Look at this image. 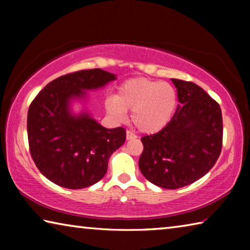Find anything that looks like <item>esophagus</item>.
I'll use <instances>...</instances> for the list:
<instances>
[{"instance_id":"34e87169","label":"esophagus","mask_w":250,"mask_h":250,"mask_svg":"<svg viewBox=\"0 0 250 250\" xmlns=\"http://www.w3.org/2000/svg\"><path fill=\"white\" fill-rule=\"evenodd\" d=\"M132 139H137V135H135L132 131H126V140H132Z\"/></svg>"}]
</instances>
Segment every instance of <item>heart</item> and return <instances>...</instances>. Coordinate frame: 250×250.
Segmentation results:
<instances>
[{"instance_id": "1", "label": "heart", "mask_w": 250, "mask_h": 250, "mask_svg": "<svg viewBox=\"0 0 250 250\" xmlns=\"http://www.w3.org/2000/svg\"><path fill=\"white\" fill-rule=\"evenodd\" d=\"M176 91L170 83L146 78H132L118 87L115 97L105 100L108 113L124 120L125 111L140 132L154 134L167 125L174 115Z\"/></svg>"}]
</instances>
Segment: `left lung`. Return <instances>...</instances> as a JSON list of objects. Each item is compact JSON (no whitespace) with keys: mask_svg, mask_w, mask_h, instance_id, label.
<instances>
[{"mask_svg":"<svg viewBox=\"0 0 250 250\" xmlns=\"http://www.w3.org/2000/svg\"><path fill=\"white\" fill-rule=\"evenodd\" d=\"M171 80L180 104L166 128L141 139L139 167L151 183L176 189L200 180L216 163L222 151L223 118L219 104L203 88Z\"/></svg>","mask_w":250,"mask_h":250,"instance_id":"obj_1","label":"left lung"}]
</instances>
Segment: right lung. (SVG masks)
<instances>
[{
    "label": "right lung",
    "instance_id": "obj_1",
    "mask_svg": "<svg viewBox=\"0 0 250 250\" xmlns=\"http://www.w3.org/2000/svg\"><path fill=\"white\" fill-rule=\"evenodd\" d=\"M117 79L100 68L61 76L40 91L29 105L27 137L31 155L42 174L62 188L79 189L104 176L111 154L124 145V128L107 129L94 119L88 91ZM80 102L78 114L72 104Z\"/></svg>",
    "mask_w": 250,
    "mask_h": 250
}]
</instances>
